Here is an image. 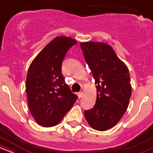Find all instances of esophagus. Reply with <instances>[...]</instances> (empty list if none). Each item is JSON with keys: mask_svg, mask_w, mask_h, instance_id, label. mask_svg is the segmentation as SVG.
I'll return each mask as SVG.
<instances>
[{"mask_svg": "<svg viewBox=\"0 0 153 153\" xmlns=\"http://www.w3.org/2000/svg\"><path fill=\"white\" fill-rule=\"evenodd\" d=\"M78 97L79 98V99H80V98H82V91H80V92H79V93H78Z\"/></svg>", "mask_w": 153, "mask_h": 153, "instance_id": "obj_1", "label": "esophagus"}]
</instances>
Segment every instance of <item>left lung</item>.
<instances>
[{
  "label": "left lung",
  "mask_w": 153,
  "mask_h": 153,
  "mask_svg": "<svg viewBox=\"0 0 153 153\" xmlns=\"http://www.w3.org/2000/svg\"><path fill=\"white\" fill-rule=\"evenodd\" d=\"M84 57L96 85V104L84 116L93 129L106 131L114 127L127 111L131 95L128 68L114 49L103 42L80 43Z\"/></svg>",
  "instance_id": "1"
}]
</instances>
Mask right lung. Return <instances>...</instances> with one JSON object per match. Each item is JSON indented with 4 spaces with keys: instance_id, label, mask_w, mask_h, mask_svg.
I'll return each instance as SVG.
<instances>
[{
    "instance_id": "add662e5",
    "label": "right lung",
    "mask_w": 153,
    "mask_h": 153,
    "mask_svg": "<svg viewBox=\"0 0 153 153\" xmlns=\"http://www.w3.org/2000/svg\"><path fill=\"white\" fill-rule=\"evenodd\" d=\"M76 43L68 36H57L29 66L26 80L28 106L33 118L42 127L59 124L78 99L65 83L61 71L67 52Z\"/></svg>"
}]
</instances>
